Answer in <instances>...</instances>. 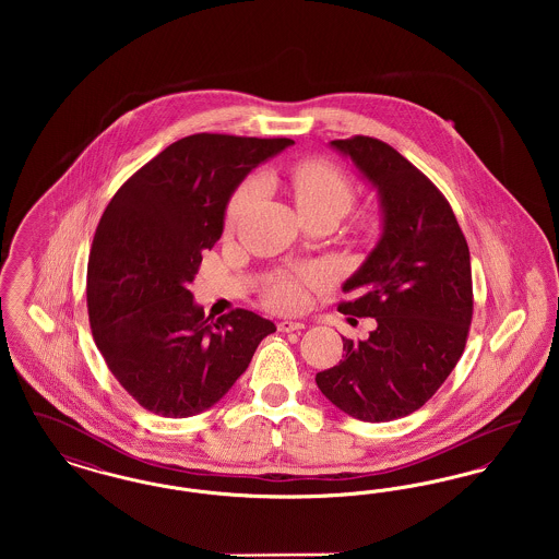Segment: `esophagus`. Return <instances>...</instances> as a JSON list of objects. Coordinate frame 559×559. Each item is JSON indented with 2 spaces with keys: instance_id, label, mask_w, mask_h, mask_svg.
Returning <instances> with one entry per match:
<instances>
[{
  "instance_id": "1",
  "label": "esophagus",
  "mask_w": 559,
  "mask_h": 559,
  "mask_svg": "<svg viewBox=\"0 0 559 559\" xmlns=\"http://www.w3.org/2000/svg\"><path fill=\"white\" fill-rule=\"evenodd\" d=\"M276 326H278L281 333H292V331H301L306 324L304 322H295V320H281Z\"/></svg>"
}]
</instances>
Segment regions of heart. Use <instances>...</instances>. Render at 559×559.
I'll return each instance as SVG.
<instances>
[{
	"mask_svg": "<svg viewBox=\"0 0 559 559\" xmlns=\"http://www.w3.org/2000/svg\"><path fill=\"white\" fill-rule=\"evenodd\" d=\"M285 187L289 188L304 217L314 213L333 212L344 215L354 201V187L346 174L324 159H301L293 163L285 174ZM262 185L253 178L245 180L226 205V228H237L240 219L260 199ZM326 283L322 267H301L292 274H281L267 283V306L278 312H297L306 306L308 287Z\"/></svg>",
	"mask_w": 559,
	"mask_h": 559,
	"instance_id": "1",
	"label": "heart"
}]
</instances>
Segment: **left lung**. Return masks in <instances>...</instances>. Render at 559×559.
Instances as JSON below:
<instances>
[{"instance_id":"1","label":"left lung","mask_w":559,"mask_h":559,"mask_svg":"<svg viewBox=\"0 0 559 559\" xmlns=\"http://www.w3.org/2000/svg\"><path fill=\"white\" fill-rule=\"evenodd\" d=\"M379 190L383 235L344 283L340 312L371 317L369 340L344 337L346 356L317 372L320 392L360 421L421 408L456 367L474 317L472 262L451 203L424 171L371 135L333 140Z\"/></svg>"}]
</instances>
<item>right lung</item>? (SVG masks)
Wrapping results in <instances>:
<instances>
[{
    "instance_id": "obj_1",
    "label": "right lung",
    "mask_w": 559,
    "mask_h": 559,
    "mask_svg": "<svg viewBox=\"0 0 559 559\" xmlns=\"http://www.w3.org/2000/svg\"><path fill=\"white\" fill-rule=\"evenodd\" d=\"M292 144L192 133L142 165L110 199L87 260V314L108 369L146 411L171 419L207 411L276 331L242 308L205 317L188 285L222 237L235 188Z\"/></svg>"
}]
</instances>
